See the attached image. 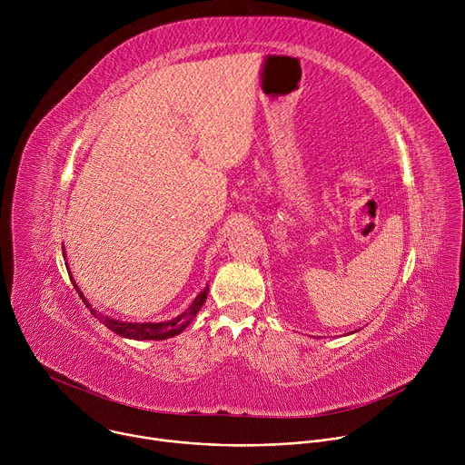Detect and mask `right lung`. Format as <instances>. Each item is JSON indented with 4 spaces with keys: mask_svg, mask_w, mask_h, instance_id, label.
Returning a JSON list of instances; mask_svg holds the SVG:
<instances>
[{
    "mask_svg": "<svg viewBox=\"0 0 465 465\" xmlns=\"http://www.w3.org/2000/svg\"><path fill=\"white\" fill-rule=\"evenodd\" d=\"M64 252V248H62ZM70 278H72V272H70ZM74 282V278H72ZM74 287L77 289L81 300L86 303V307L90 309V312L99 318L108 329H112L115 335H121L124 339H134V341H165V339H171L178 333H182V331L193 322V318L196 316V312L201 311V307L206 303V298H208V291L210 287H206L201 294H198L193 303L189 305V309H185L182 314H178L176 318L173 320H167V322H158V323H132V322H121V320H115V318H110V316H104L101 312H97L95 309H92L90 302L83 296V292L79 291L77 283L74 282Z\"/></svg>",
    "mask_w": 465,
    "mask_h": 465,
    "instance_id": "obj_1",
    "label": "right lung"
}]
</instances>
